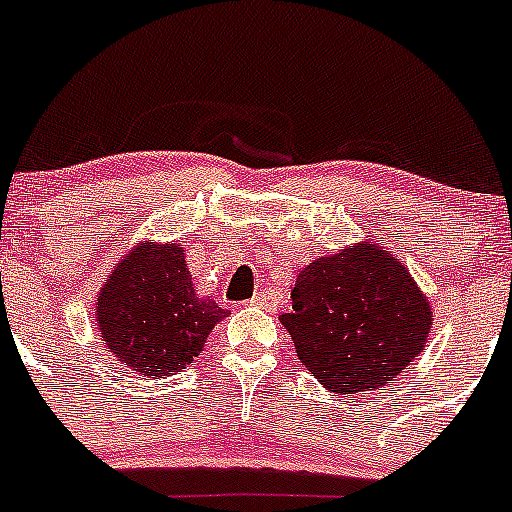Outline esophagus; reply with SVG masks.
<instances>
[{
	"label": "esophagus",
	"mask_w": 512,
	"mask_h": 512,
	"mask_svg": "<svg viewBox=\"0 0 512 512\" xmlns=\"http://www.w3.org/2000/svg\"><path fill=\"white\" fill-rule=\"evenodd\" d=\"M252 307H260V309H270V312H275L277 309V294L272 292V289H260V292H255V297L250 299Z\"/></svg>",
	"instance_id": "esophagus-1"
}]
</instances>
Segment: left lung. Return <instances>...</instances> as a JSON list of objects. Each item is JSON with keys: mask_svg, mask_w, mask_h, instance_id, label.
<instances>
[{"mask_svg": "<svg viewBox=\"0 0 512 512\" xmlns=\"http://www.w3.org/2000/svg\"><path fill=\"white\" fill-rule=\"evenodd\" d=\"M280 322L324 389L361 394L389 386L421 354L433 309L409 267L364 240L309 262Z\"/></svg>", "mask_w": 512, "mask_h": 512, "instance_id": "1", "label": "left lung"}]
</instances>
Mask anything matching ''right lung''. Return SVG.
Instances as JSON below:
<instances>
[{"label": "right lung", "mask_w": 512, "mask_h": 512, "mask_svg": "<svg viewBox=\"0 0 512 512\" xmlns=\"http://www.w3.org/2000/svg\"><path fill=\"white\" fill-rule=\"evenodd\" d=\"M225 309L200 297L175 242H138L96 297V327L106 349L133 374L165 379L193 364Z\"/></svg>", "instance_id": "right-lung-1"}]
</instances>
